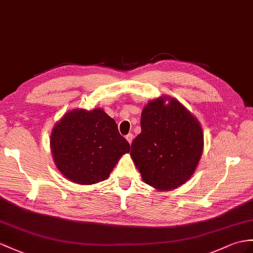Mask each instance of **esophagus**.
<instances>
[{
  "instance_id": "34e87169",
  "label": "esophagus",
  "mask_w": 253,
  "mask_h": 253,
  "mask_svg": "<svg viewBox=\"0 0 253 253\" xmlns=\"http://www.w3.org/2000/svg\"><path fill=\"white\" fill-rule=\"evenodd\" d=\"M126 140L128 141V144H131L132 143V140H133V138H134V136H133V134L132 133H128L126 136Z\"/></svg>"
}]
</instances>
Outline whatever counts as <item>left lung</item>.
Wrapping results in <instances>:
<instances>
[{
    "instance_id": "8db88e82",
    "label": "left lung",
    "mask_w": 253,
    "mask_h": 253,
    "mask_svg": "<svg viewBox=\"0 0 253 253\" xmlns=\"http://www.w3.org/2000/svg\"><path fill=\"white\" fill-rule=\"evenodd\" d=\"M162 97L149 102L140 118L141 132L131 157L143 180L158 190L179 187L192 176L204 145L200 122L181 104Z\"/></svg>"
}]
</instances>
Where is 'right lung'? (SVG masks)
I'll return each instance as SVG.
<instances>
[{
    "instance_id": "add662e5",
    "label": "right lung",
    "mask_w": 253,
    "mask_h": 253,
    "mask_svg": "<svg viewBox=\"0 0 253 253\" xmlns=\"http://www.w3.org/2000/svg\"><path fill=\"white\" fill-rule=\"evenodd\" d=\"M50 146L59 170L79 184L107 179L120 157L130 151L115 120L100 108L65 114L53 127Z\"/></svg>"
}]
</instances>
